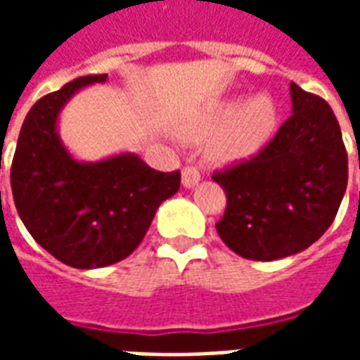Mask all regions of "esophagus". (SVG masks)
<instances>
[{"mask_svg":"<svg viewBox=\"0 0 360 360\" xmlns=\"http://www.w3.org/2000/svg\"><path fill=\"white\" fill-rule=\"evenodd\" d=\"M198 181H200V172L193 167V165H187V167H183V187L193 188L198 185Z\"/></svg>","mask_w":360,"mask_h":360,"instance_id":"34e87169","label":"esophagus"}]
</instances>
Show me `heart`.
<instances>
[{
	"label": "heart",
	"instance_id": "obj_1",
	"mask_svg": "<svg viewBox=\"0 0 360 360\" xmlns=\"http://www.w3.org/2000/svg\"><path fill=\"white\" fill-rule=\"evenodd\" d=\"M278 125V110L270 96L258 94L241 105L229 100L208 111L193 129L198 139L214 136L212 156L219 162L249 160L262 150Z\"/></svg>",
	"mask_w": 360,
	"mask_h": 360
}]
</instances>
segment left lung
<instances>
[{
	"label": "left lung",
	"instance_id": "obj_1",
	"mask_svg": "<svg viewBox=\"0 0 360 360\" xmlns=\"http://www.w3.org/2000/svg\"><path fill=\"white\" fill-rule=\"evenodd\" d=\"M293 113L257 156L216 172L227 206L216 224L229 249L278 260L332 226L347 188V150L332 108L291 82Z\"/></svg>",
	"mask_w": 360,
	"mask_h": 360
}]
</instances>
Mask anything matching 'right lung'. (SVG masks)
<instances>
[{"label": "right lung", "mask_w": 360, "mask_h": 360, "mask_svg": "<svg viewBox=\"0 0 360 360\" xmlns=\"http://www.w3.org/2000/svg\"><path fill=\"white\" fill-rule=\"evenodd\" d=\"M105 79L79 77L40 98L20 127L11 165L13 198L28 233L59 262L81 270L129 257L158 206L181 185L179 172H156L134 154L84 164L61 144V108L77 90Z\"/></svg>", "instance_id": "right-lung-1"}]
</instances>
